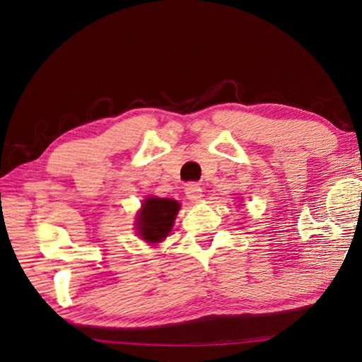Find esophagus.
<instances>
[{"label": "esophagus", "mask_w": 362, "mask_h": 362, "mask_svg": "<svg viewBox=\"0 0 362 362\" xmlns=\"http://www.w3.org/2000/svg\"><path fill=\"white\" fill-rule=\"evenodd\" d=\"M185 196H187V199H190L192 202H198L202 198V189L198 184H189L187 187H185Z\"/></svg>", "instance_id": "obj_1"}]
</instances>
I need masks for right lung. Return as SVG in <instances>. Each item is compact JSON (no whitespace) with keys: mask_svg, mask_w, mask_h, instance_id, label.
Wrapping results in <instances>:
<instances>
[{"mask_svg":"<svg viewBox=\"0 0 362 362\" xmlns=\"http://www.w3.org/2000/svg\"><path fill=\"white\" fill-rule=\"evenodd\" d=\"M181 205L173 199L149 196L137 214V233L148 243H160L169 235Z\"/></svg>","mask_w":362,"mask_h":362,"instance_id":"1","label":"right lung"}]
</instances>
